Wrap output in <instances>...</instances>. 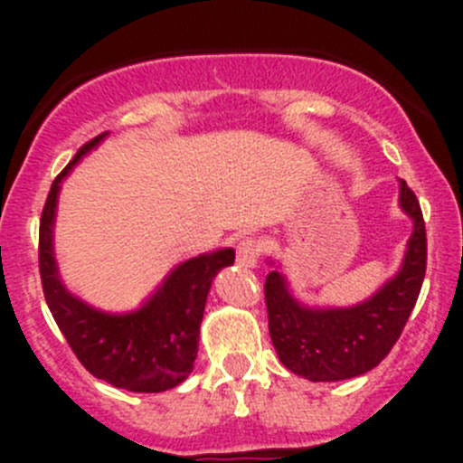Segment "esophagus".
I'll list each match as a JSON object with an SVG mask.
<instances>
[{"mask_svg":"<svg viewBox=\"0 0 463 463\" xmlns=\"http://www.w3.org/2000/svg\"><path fill=\"white\" fill-rule=\"evenodd\" d=\"M261 253V244L255 237H244L237 244V264L244 266V269H253L258 264V258Z\"/></svg>","mask_w":463,"mask_h":463,"instance_id":"34e87169","label":"esophagus"}]
</instances>
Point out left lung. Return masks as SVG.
Masks as SVG:
<instances>
[{
  "instance_id": "obj_1",
  "label": "left lung",
  "mask_w": 463,
  "mask_h": 463,
  "mask_svg": "<svg viewBox=\"0 0 463 463\" xmlns=\"http://www.w3.org/2000/svg\"><path fill=\"white\" fill-rule=\"evenodd\" d=\"M401 208L412 217L403 269L374 298L352 309H307L278 270L264 282L269 334L279 361L309 381H345L374 370L392 352L412 314L426 278V222L417 194L401 181Z\"/></svg>"
}]
</instances>
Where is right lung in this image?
Instances as JSON below:
<instances>
[{"label":"right lung","mask_w":463,"mask_h":463,"mask_svg":"<svg viewBox=\"0 0 463 463\" xmlns=\"http://www.w3.org/2000/svg\"><path fill=\"white\" fill-rule=\"evenodd\" d=\"M102 137L105 134L78 149L73 161L55 176L42 208L37 244L42 291L53 320L89 374L129 392L170 390L193 372L210 284L219 269L235 261V250L223 249L176 266L156 296L137 314L107 316L69 296L58 279L51 249L55 199L62 176Z\"/></svg>","instance_id":"obj_1"}]
</instances>
